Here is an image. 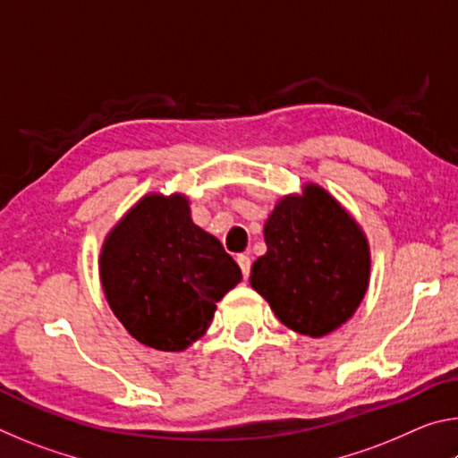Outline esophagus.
Wrapping results in <instances>:
<instances>
[{
	"label": "esophagus",
	"mask_w": 458,
	"mask_h": 458,
	"mask_svg": "<svg viewBox=\"0 0 458 458\" xmlns=\"http://www.w3.org/2000/svg\"><path fill=\"white\" fill-rule=\"evenodd\" d=\"M236 262H238V267H240V270H242V276L244 278H248V275H250V257H248V254H238L236 257Z\"/></svg>",
	"instance_id": "1"
}]
</instances>
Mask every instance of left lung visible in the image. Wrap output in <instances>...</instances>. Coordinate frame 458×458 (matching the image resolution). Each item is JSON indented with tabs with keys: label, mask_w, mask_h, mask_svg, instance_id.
<instances>
[{
	"label": "left lung",
	"mask_w": 458,
	"mask_h": 458,
	"mask_svg": "<svg viewBox=\"0 0 458 458\" xmlns=\"http://www.w3.org/2000/svg\"><path fill=\"white\" fill-rule=\"evenodd\" d=\"M267 252L252 265L250 284L278 321L309 337L341 327L369 284L368 238L321 185L284 196L265 224Z\"/></svg>",
	"instance_id": "obj_1"
}]
</instances>
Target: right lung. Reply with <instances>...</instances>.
<instances>
[{
	"mask_svg": "<svg viewBox=\"0 0 458 458\" xmlns=\"http://www.w3.org/2000/svg\"><path fill=\"white\" fill-rule=\"evenodd\" d=\"M100 283L139 344L183 352L204 335L216 303L242 273L218 238L196 226L182 193H147L105 238Z\"/></svg>",
	"mask_w": 458,
	"mask_h": 458,
	"instance_id": "obj_1",
	"label": "right lung"
}]
</instances>
